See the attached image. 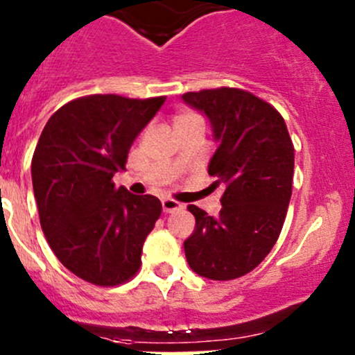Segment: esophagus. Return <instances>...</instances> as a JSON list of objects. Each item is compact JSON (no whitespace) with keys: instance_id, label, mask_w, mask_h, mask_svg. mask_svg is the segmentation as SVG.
Listing matches in <instances>:
<instances>
[{"instance_id":"esophagus-1","label":"esophagus","mask_w":355,"mask_h":355,"mask_svg":"<svg viewBox=\"0 0 355 355\" xmlns=\"http://www.w3.org/2000/svg\"><path fill=\"white\" fill-rule=\"evenodd\" d=\"M161 206H163V213H173V211H178L184 207L180 202H177L173 199H163L161 200Z\"/></svg>"}]
</instances>
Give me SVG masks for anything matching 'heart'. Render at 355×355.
<instances>
[{
  "mask_svg": "<svg viewBox=\"0 0 355 355\" xmlns=\"http://www.w3.org/2000/svg\"><path fill=\"white\" fill-rule=\"evenodd\" d=\"M196 118H199V116H196L194 113H180V114H177V116H175V123H178V121L196 120Z\"/></svg>",
  "mask_w": 355,
  "mask_h": 355,
  "instance_id": "heart-1",
  "label": "heart"
}]
</instances>
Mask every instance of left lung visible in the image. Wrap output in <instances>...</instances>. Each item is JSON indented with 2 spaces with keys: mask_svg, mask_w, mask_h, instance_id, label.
I'll return each mask as SVG.
<instances>
[{
  "mask_svg": "<svg viewBox=\"0 0 355 355\" xmlns=\"http://www.w3.org/2000/svg\"><path fill=\"white\" fill-rule=\"evenodd\" d=\"M182 99L209 120L218 149L207 173L225 187L218 216L189 206L196 228L184 242L185 257L199 277L234 280L278 241L292 196V141L282 114L250 92L221 87Z\"/></svg>",
  "mask_w": 355,
  "mask_h": 355,
  "instance_id": "1",
  "label": "left lung"
}]
</instances>
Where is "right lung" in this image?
Here are the masks:
<instances>
[{"label":"right lung","mask_w":355,"mask_h":355,"mask_svg":"<svg viewBox=\"0 0 355 355\" xmlns=\"http://www.w3.org/2000/svg\"><path fill=\"white\" fill-rule=\"evenodd\" d=\"M164 98L96 94L62 106L46 123L34 157L39 220L60 263L89 284L113 287L137 273L142 245L161 214L155 196L111 182Z\"/></svg>","instance_id":"obj_1"}]
</instances>
